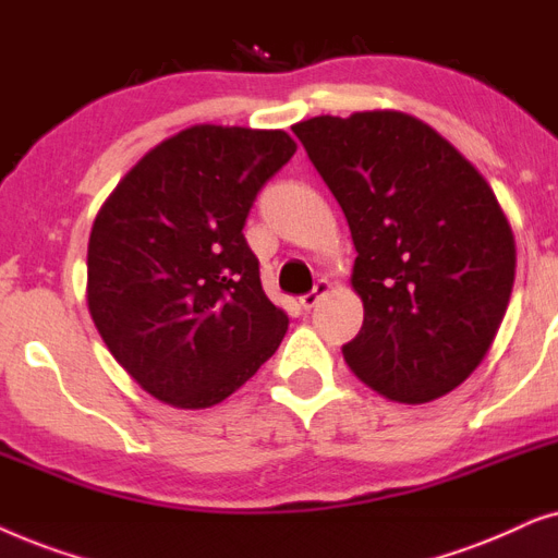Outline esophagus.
I'll list each match as a JSON object with an SVG mask.
<instances>
[{
	"label": "esophagus",
	"mask_w": 558,
	"mask_h": 558,
	"mask_svg": "<svg viewBox=\"0 0 558 558\" xmlns=\"http://www.w3.org/2000/svg\"><path fill=\"white\" fill-rule=\"evenodd\" d=\"M329 288H331V283L329 280H318V283L314 286V291H308L306 295H301V306L306 308V311H311L318 303V299H322V295H326L329 293Z\"/></svg>",
	"instance_id": "1"
}]
</instances>
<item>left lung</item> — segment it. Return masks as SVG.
I'll list each match as a JSON object with an SVG mask.
<instances>
[{"label":"left lung","instance_id":"1","mask_svg":"<svg viewBox=\"0 0 558 558\" xmlns=\"http://www.w3.org/2000/svg\"><path fill=\"white\" fill-rule=\"evenodd\" d=\"M293 132L356 250L365 322L341 347L347 365L398 403L447 396L485 360L515 280V240L493 189L403 111L314 117Z\"/></svg>","mask_w":558,"mask_h":558}]
</instances>
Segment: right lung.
Masks as SVG:
<instances>
[{
  "instance_id": "1",
  "label": "right lung",
  "mask_w": 558,
  "mask_h": 558,
  "mask_svg": "<svg viewBox=\"0 0 558 558\" xmlns=\"http://www.w3.org/2000/svg\"><path fill=\"white\" fill-rule=\"evenodd\" d=\"M293 153L283 130L196 124L153 147L96 214L88 314L162 403H221L283 341L288 316L265 295L242 229Z\"/></svg>"
}]
</instances>
